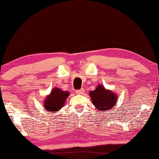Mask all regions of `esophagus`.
<instances>
[{"label": "esophagus", "mask_w": 159, "mask_h": 159, "mask_svg": "<svg viewBox=\"0 0 159 159\" xmlns=\"http://www.w3.org/2000/svg\"><path fill=\"white\" fill-rule=\"evenodd\" d=\"M84 89H80V90L75 91V93H76L77 94H82V93H84Z\"/></svg>", "instance_id": "obj_1"}]
</instances>
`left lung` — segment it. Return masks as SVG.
<instances>
[{"label":"left lung","mask_w":159,"mask_h":159,"mask_svg":"<svg viewBox=\"0 0 159 159\" xmlns=\"http://www.w3.org/2000/svg\"><path fill=\"white\" fill-rule=\"evenodd\" d=\"M89 96L92 104L101 111L110 110L115 107L118 99L117 94L112 91L105 89L101 84L98 85L95 90L90 91Z\"/></svg>","instance_id":"8db88e82"}]
</instances>
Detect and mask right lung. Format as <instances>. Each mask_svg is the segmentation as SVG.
<instances>
[{"mask_svg": "<svg viewBox=\"0 0 159 159\" xmlns=\"http://www.w3.org/2000/svg\"><path fill=\"white\" fill-rule=\"evenodd\" d=\"M70 93L64 91L59 88L55 87L51 91L50 94L47 95L43 101L44 108L47 111H59L64 106L67 98L69 97Z\"/></svg>", "mask_w": 159, "mask_h": 159, "instance_id": "right-lung-1", "label": "right lung"}]
</instances>
